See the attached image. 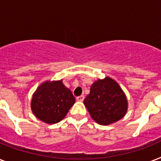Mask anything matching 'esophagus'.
Listing matches in <instances>:
<instances>
[{
	"instance_id": "obj_1",
	"label": "esophagus",
	"mask_w": 161,
	"mask_h": 161,
	"mask_svg": "<svg viewBox=\"0 0 161 161\" xmlns=\"http://www.w3.org/2000/svg\"><path fill=\"white\" fill-rule=\"evenodd\" d=\"M77 100L79 101V102H82V101H83V99H84V96L83 95H81V96H78V97H77Z\"/></svg>"
}]
</instances>
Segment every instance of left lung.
<instances>
[{"mask_svg":"<svg viewBox=\"0 0 161 161\" xmlns=\"http://www.w3.org/2000/svg\"><path fill=\"white\" fill-rule=\"evenodd\" d=\"M83 103L93 119L101 125H108L121 119L127 112L125 93L114 79L106 77L92 84L90 93Z\"/></svg>","mask_w":161,"mask_h":161,"instance_id":"left-lung-1","label":"left lung"}]
</instances>
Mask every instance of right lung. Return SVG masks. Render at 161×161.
Instances as JSON below:
<instances>
[{
  "mask_svg": "<svg viewBox=\"0 0 161 161\" xmlns=\"http://www.w3.org/2000/svg\"><path fill=\"white\" fill-rule=\"evenodd\" d=\"M75 98L63 81H46L36 88L31 102V111L47 124H56L65 117Z\"/></svg>",
  "mask_w": 161,
  "mask_h": 161,
  "instance_id": "add662e5",
  "label": "right lung"
}]
</instances>
